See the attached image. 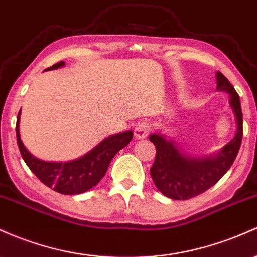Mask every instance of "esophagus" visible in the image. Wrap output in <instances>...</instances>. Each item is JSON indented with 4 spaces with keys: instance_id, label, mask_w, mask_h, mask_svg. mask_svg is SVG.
Listing matches in <instances>:
<instances>
[{
    "instance_id": "34e87169",
    "label": "esophagus",
    "mask_w": 257,
    "mask_h": 257,
    "mask_svg": "<svg viewBox=\"0 0 257 257\" xmlns=\"http://www.w3.org/2000/svg\"><path fill=\"white\" fill-rule=\"evenodd\" d=\"M151 132V123L148 120H142L137 124L134 129V135L137 139H144L148 137Z\"/></svg>"
}]
</instances>
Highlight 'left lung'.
Segmentation results:
<instances>
[{
  "label": "left lung",
  "mask_w": 257,
  "mask_h": 257,
  "mask_svg": "<svg viewBox=\"0 0 257 257\" xmlns=\"http://www.w3.org/2000/svg\"><path fill=\"white\" fill-rule=\"evenodd\" d=\"M217 90L229 94V103L236 118L235 137L216 156L191 159L184 156L172 142L161 134H151L149 139L156 148L150 174L155 185L165 196L173 200H189L205 193L227 173L233 165L243 138V113L238 92L221 72H217Z\"/></svg>",
  "instance_id": "obj_1"
}]
</instances>
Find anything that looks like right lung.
Here are the masks:
<instances>
[{"instance_id":"add662e5","label":"right lung","mask_w":257,"mask_h":257,"mask_svg":"<svg viewBox=\"0 0 257 257\" xmlns=\"http://www.w3.org/2000/svg\"><path fill=\"white\" fill-rule=\"evenodd\" d=\"M62 66H64L63 61L53 64L52 67H49L45 70L57 69ZM19 117H21V111L17 117L16 133L17 143L24 162L45 185L63 195H75V194L85 193L94 188L106 174L107 168L114 155L124 146L128 145L133 138V132H124L106 138L96 148L75 161L64 163L45 162L33 156L22 143L19 135Z\"/></svg>"}]
</instances>
